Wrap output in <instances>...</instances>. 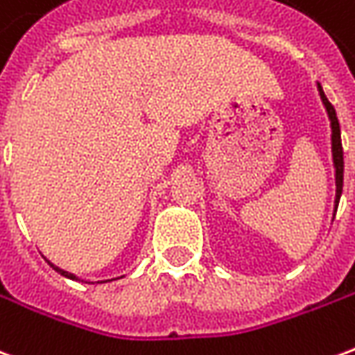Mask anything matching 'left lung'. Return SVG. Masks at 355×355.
<instances>
[{"instance_id":"8db88e82","label":"left lung","mask_w":355,"mask_h":355,"mask_svg":"<svg viewBox=\"0 0 355 355\" xmlns=\"http://www.w3.org/2000/svg\"><path fill=\"white\" fill-rule=\"evenodd\" d=\"M321 94V101L327 108L329 119H331V131H333V162H335V171H336V200L335 207H338V201H340V193H343V178H344V155H343V142H340V125H338V117H336V112L333 108V104L327 101V96L323 93L321 85H318Z\"/></svg>"}]
</instances>
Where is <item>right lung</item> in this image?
<instances>
[{
	"label": "right lung",
	"instance_id": "1",
	"mask_svg": "<svg viewBox=\"0 0 355 355\" xmlns=\"http://www.w3.org/2000/svg\"><path fill=\"white\" fill-rule=\"evenodd\" d=\"M49 262V261H47ZM51 264V268H53V270H57L58 274L60 275H64V277H70V279H78V277H76V275L73 274H68V272H64V270H62V268H58V266H55V264H53V262H49Z\"/></svg>",
	"mask_w": 355,
	"mask_h": 355
}]
</instances>
